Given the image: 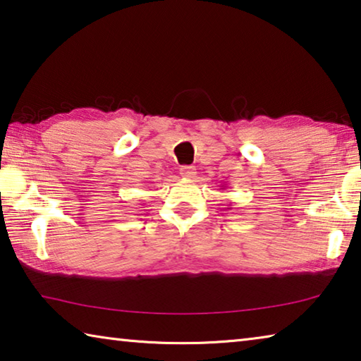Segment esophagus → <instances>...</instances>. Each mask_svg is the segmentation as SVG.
<instances>
[{"label": "esophagus", "mask_w": 361, "mask_h": 361, "mask_svg": "<svg viewBox=\"0 0 361 361\" xmlns=\"http://www.w3.org/2000/svg\"><path fill=\"white\" fill-rule=\"evenodd\" d=\"M180 173H181L183 178H186V180H194V178H195V169L191 167V166L181 167Z\"/></svg>", "instance_id": "1"}]
</instances>
